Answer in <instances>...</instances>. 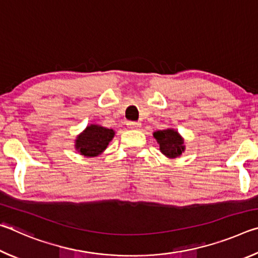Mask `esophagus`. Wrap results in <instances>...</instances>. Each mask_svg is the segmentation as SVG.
<instances>
[{"instance_id": "obj_1", "label": "esophagus", "mask_w": 258, "mask_h": 258, "mask_svg": "<svg viewBox=\"0 0 258 258\" xmlns=\"http://www.w3.org/2000/svg\"><path fill=\"white\" fill-rule=\"evenodd\" d=\"M126 125L128 126V128H132V130H137L139 128L140 126H141V123H139V121H127Z\"/></svg>"}]
</instances>
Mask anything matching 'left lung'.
I'll list each match as a JSON object with an SVG mask.
<instances>
[{"instance_id":"8db88e82","label":"left lung","mask_w":258,"mask_h":258,"mask_svg":"<svg viewBox=\"0 0 258 258\" xmlns=\"http://www.w3.org/2000/svg\"><path fill=\"white\" fill-rule=\"evenodd\" d=\"M154 138L159 143V149L168 158H176L184 152V140L182 139L177 131L173 128L160 130L154 133Z\"/></svg>"}]
</instances>
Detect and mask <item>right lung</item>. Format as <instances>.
<instances>
[{"label":"right lung","instance_id":"right-lung-1","mask_svg":"<svg viewBox=\"0 0 258 258\" xmlns=\"http://www.w3.org/2000/svg\"><path fill=\"white\" fill-rule=\"evenodd\" d=\"M113 135V130L91 124L76 138L75 148L82 156L97 157L106 150Z\"/></svg>","mask_w":258,"mask_h":258}]
</instances>
